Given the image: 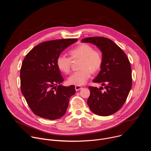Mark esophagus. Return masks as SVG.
Masks as SVG:
<instances>
[{
  "label": "esophagus",
  "mask_w": 151,
  "mask_h": 151,
  "mask_svg": "<svg viewBox=\"0 0 151 151\" xmlns=\"http://www.w3.org/2000/svg\"><path fill=\"white\" fill-rule=\"evenodd\" d=\"M82 88V87H81V86H80V85L75 86V90H76V91H79V90H80Z\"/></svg>",
  "instance_id": "34e87169"
}]
</instances>
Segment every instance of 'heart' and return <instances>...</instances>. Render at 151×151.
<instances>
[{
  "label": "heart",
  "mask_w": 151,
  "mask_h": 151,
  "mask_svg": "<svg viewBox=\"0 0 151 151\" xmlns=\"http://www.w3.org/2000/svg\"><path fill=\"white\" fill-rule=\"evenodd\" d=\"M70 58L60 55L56 60L58 69L64 73H69L70 71L72 59L79 60L78 70L73 72L68 78L70 84L82 85L87 82L92 72H97L102 66L103 58L101 52L87 44H82L69 51Z\"/></svg>",
  "instance_id": "b5f03b06"
}]
</instances>
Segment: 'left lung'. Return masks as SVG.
Segmentation results:
<instances>
[{"instance_id": "obj_1", "label": "left lung", "mask_w": 151, "mask_h": 151, "mask_svg": "<svg viewBox=\"0 0 151 151\" xmlns=\"http://www.w3.org/2000/svg\"><path fill=\"white\" fill-rule=\"evenodd\" d=\"M82 42L96 45L102 52L101 70L93 81L104 86L100 88L89 87L90 96L87 104L91 111L99 116H109L119 111L128 96L132 86V67L127 55L111 39L90 37Z\"/></svg>"}]
</instances>
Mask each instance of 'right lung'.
Listing matches in <instances>:
<instances>
[{
  "mask_svg": "<svg viewBox=\"0 0 151 151\" xmlns=\"http://www.w3.org/2000/svg\"><path fill=\"white\" fill-rule=\"evenodd\" d=\"M76 41L63 39L42 42L24 58L20 70L21 90L35 115L54 120L65 114L69 99L76 91L74 85H60L64 79L56 60Z\"/></svg>",
  "mask_w": 151,
  "mask_h": 151,
  "instance_id": "1",
  "label": "right lung"
}]
</instances>
